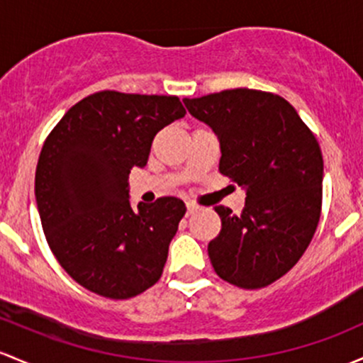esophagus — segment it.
<instances>
[{
	"label": "esophagus",
	"instance_id": "obj_1",
	"mask_svg": "<svg viewBox=\"0 0 363 363\" xmlns=\"http://www.w3.org/2000/svg\"><path fill=\"white\" fill-rule=\"evenodd\" d=\"M186 208H188V215H191V213L198 212V208H200V206L194 205V203H186Z\"/></svg>",
	"mask_w": 363,
	"mask_h": 363
}]
</instances>
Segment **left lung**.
<instances>
[{"label":"left lung","instance_id":"left-lung-1","mask_svg":"<svg viewBox=\"0 0 363 363\" xmlns=\"http://www.w3.org/2000/svg\"><path fill=\"white\" fill-rule=\"evenodd\" d=\"M182 101L218 136V172L246 189L241 215L215 206L222 229L208 242L213 270L238 288H265L296 265L315 234L320 146L279 94L240 87Z\"/></svg>","mask_w":363,"mask_h":363}]
</instances>
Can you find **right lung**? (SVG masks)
Instances as JSON below:
<instances>
[{"instance_id":"right-lung-1","label":"right lung","mask_w":363,"mask_h":363,"mask_svg":"<svg viewBox=\"0 0 363 363\" xmlns=\"http://www.w3.org/2000/svg\"><path fill=\"white\" fill-rule=\"evenodd\" d=\"M186 115L177 96L99 91L62 117L43 145L35 201L58 264L82 288L127 300L162 277L186 206L163 196L134 208L129 179L157 133Z\"/></svg>"}]
</instances>
